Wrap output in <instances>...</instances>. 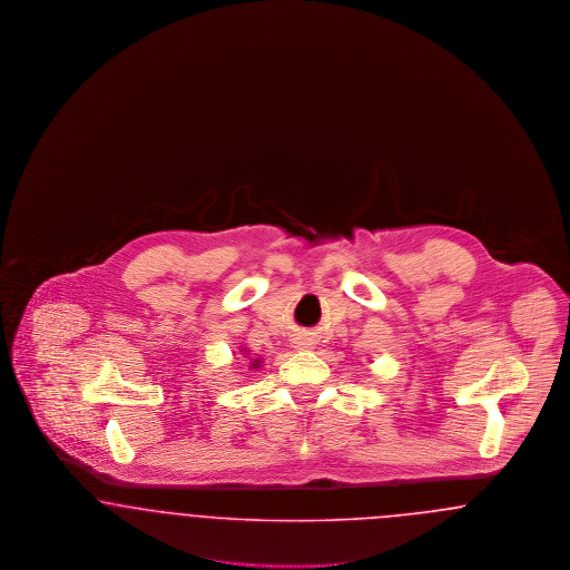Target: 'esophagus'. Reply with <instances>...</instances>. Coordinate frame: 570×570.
<instances>
[{"instance_id": "1", "label": "esophagus", "mask_w": 570, "mask_h": 570, "mask_svg": "<svg viewBox=\"0 0 570 570\" xmlns=\"http://www.w3.org/2000/svg\"><path fill=\"white\" fill-rule=\"evenodd\" d=\"M295 346H297L298 351H301V348H309L312 344H309V340H303V337H298L297 342H295Z\"/></svg>"}]
</instances>
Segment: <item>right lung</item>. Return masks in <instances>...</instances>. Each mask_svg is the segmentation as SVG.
Wrapping results in <instances>:
<instances>
[{
	"label": "right lung",
	"mask_w": 570,
	"mask_h": 570,
	"mask_svg": "<svg viewBox=\"0 0 570 570\" xmlns=\"http://www.w3.org/2000/svg\"><path fill=\"white\" fill-rule=\"evenodd\" d=\"M242 353L247 356V351H245V348H242ZM249 367H252V370H258V367H261V358H254V361L249 363Z\"/></svg>",
	"instance_id": "right-lung-1"
}]
</instances>
